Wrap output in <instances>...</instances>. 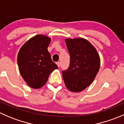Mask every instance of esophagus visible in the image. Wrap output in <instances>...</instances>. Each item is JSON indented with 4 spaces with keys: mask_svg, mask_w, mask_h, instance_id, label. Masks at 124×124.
<instances>
[{
    "mask_svg": "<svg viewBox=\"0 0 124 124\" xmlns=\"http://www.w3.org/2000/svg\"><path fill=\"white\" fill-rule=\"evenodd\" d=\"M56 65H57V67H60V62H56Z\"/></svg>",
    "mask_w": 124,
    "mask_h": 124,
    "instance_id": "1",
    "label": "esophagus"
}]
</instances>
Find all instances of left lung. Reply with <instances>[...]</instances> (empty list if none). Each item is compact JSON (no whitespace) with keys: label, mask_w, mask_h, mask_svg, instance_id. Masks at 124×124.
<instances>
[{"label":"left lung","mask_w":124,"mask_h":124,"mask_svg":"<svg viewBox=\"0 0 124 124\" xmlns=\"http://www.w3.org/2000/svg\"><path fill=\"white\" fill-rule=\"evenodd\" d=\"M70 56L69 68L62 71L66 87L79 92L93 82L100 68V57L94 46L82 38L65 39Z\"/></svg>","instance_id":"left-lung-1"}]
</instances>
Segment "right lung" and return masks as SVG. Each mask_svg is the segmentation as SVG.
<instances>
[{"label":"right lung","mask_w":124,"mask_h":124,"mask_svg":"<svg viewBox=\"0 0 124 124\" xmlns=\"http://www.w3.org/2000/svg\"><path fill=\"white\" fill-rule=\"evenodd\" d=\"M50 42V37L37 35L26 41L18 53L20 73L26 84L33 89L44 86L50 74L58 69L47 49Z\"/></svg>","instance_id":"add662e5"}]
</instances>
